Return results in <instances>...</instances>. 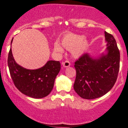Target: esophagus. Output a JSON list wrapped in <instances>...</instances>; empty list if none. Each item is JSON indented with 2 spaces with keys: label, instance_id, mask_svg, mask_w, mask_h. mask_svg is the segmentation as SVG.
Wrapping results in <instances>:
<instances>
[{
  "label": "esophagus",
  "instance_id": "esophagus-1",
  "mask_svg": "<svg viewBox=\"0 0 128 128\" xmlns=\"http://www.w3.org/2000/svg\"><path fill=\"white\" fill-rule=\"evenodd\" d=\"M62 66L64 67H68L70 66V63L68 61H66L64 62H62Z\"/></svg>",
  "mask_w": 128,
  "mask_h": 128
}]
</instances>
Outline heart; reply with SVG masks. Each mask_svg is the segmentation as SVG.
<instances>
[{"label":"heart","instance_id":"1","mask_svg":"<svg viewBox=\"0 0 128 128\" xmlns=\"http://www.w3.org/2000/svg\"><path fill=\"white\" fill-rule=\"evenodd\" d=\"M83 35L68 33L65 34L61 39V45L64 48L70 50L72 56L74 58H80L85 54L89 48V42L84 39ZM54 49L56 52L62 53L63 49L58 42L54 44Z\"/></svg>","mask_w":128,"mask_h":128}]
</instances>
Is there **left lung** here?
Returning <instances> with one entry per match:
<instances>
[{"label":"left lung","instance_id":"8db88e82","mask_svg":"<svg viewBox=\"0 0 128 128\" xmlns=\"http://www.w3.org/2000/svg\"><path fill=\"white\" fill-rule=\"evenodd\" d=\"M106 48L99 56L86 53L75 62L76 71L74 90L81 98L92 100L107 94L117 78L120 52L116 39L104 32Z\"/></svg>","mask_w":128,"mask_h":128}]
</instances>
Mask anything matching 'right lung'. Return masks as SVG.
Segmentation results:
<instances>
[{"label": "right lung", "mask_w": 128, "mask_h": 128, "mask_svg": "<svg viewBox=\"0 0 128 128\" xmlns=\"http://www.w3.org/2000/svg\"><path fill=\"white\" fill-rule=\"evenodd\" d=\"M13 40L11 42V47ZM10 73L15 86L24 95L33 98H42L51 92L54 80L61 69L59 61L50 60L37 69H26L15 61L12 48L8 58Z\"/></svg>", "instance_id": "right-lung-1"}]
</instances>
